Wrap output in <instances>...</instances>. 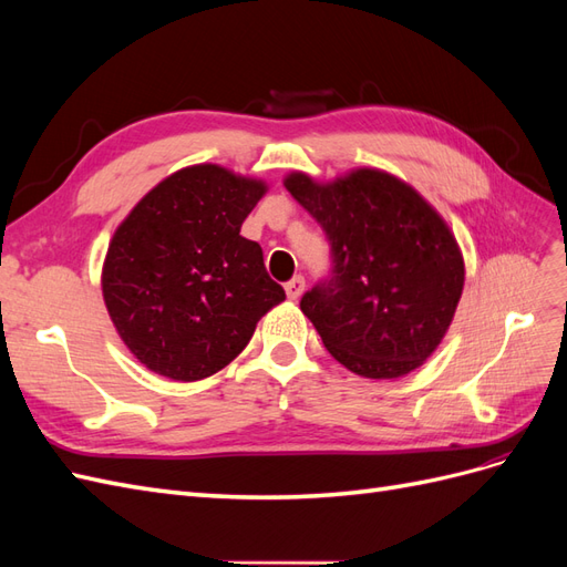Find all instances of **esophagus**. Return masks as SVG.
I'll return each mask as SVG.
<instances>
[{
	"label": "esophagus",
	"mask_w": 567,
	"mask_h": 567,
	"mask_svg": "<svg viewBox=\"0 0 567 567\" xmlns=\"http://www.w3.org/2000/svg\"><path fill=\"white\" fill-rule=\"evenodd\" d=\"M302 290H305V279L302 277H293L286 284V296L290 300H298L302 296Z\"/></svg>",
	"instance_id": "1"
}]
</instances>
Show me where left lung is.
Segmentation results:
<instances>
[{
	"label": "left lung",
	"instance_id": "8db88e82",
	"mask_svg": "<svg viewBox=\"0 0 567 567\" xmlns=\"http://www.w3.org/2000/svg\"><path fill=\"white\" fill-rule=\"evenodd\" d=\"M284 184L331 246V274L300 300L323 348L364 379L419 369L447 333L463 290V257L444 219L381 169L331 184L293 173Z\"/></svg>",
	"mask_w": 567,
	"mask_h": 567
}]
</instances>
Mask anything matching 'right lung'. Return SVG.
<instances>
[{
  "instance_id": "1",
  "label": "right lung",
  "mask_w": 567,
  "mask_h": 567,
  "mask_svg": "<svg viewBox=\"0 0 567 567\" xmlns=\"http://www.w3.org/2000/svg\"><path fill=\"white\" fill-rule=\"evenodd\" d=\"M265 192V182L219 165L184 167L117 227L101 288L120 338L146 369L184 383L208 379L286 300L260 244L241 236Z\"/></svg>"
}]
</instances>
